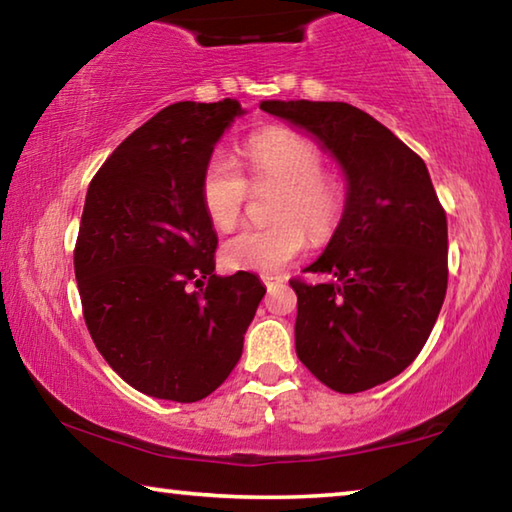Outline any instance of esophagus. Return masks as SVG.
Masks as SVG:
<instances>
[{
	"mask_svg": "<svg viewBox=\"0 0 512 512\" xmlns=\"http://www.w3.org/2000/svg\"><path fill=\"white\" fill-rule=\"evenodd\" d=\"M280 284H282L280 277H264V287L268 293H273L277 287H280Z\"/></svg>",
	"mask_w": 512,
	"mask_h": 512,
	"instance_id": "obj_1",
	"label": "esophagus"
}]
</instances>
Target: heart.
Here are the masks:
<instances>
[{"instance_id": "obj_1", "label": "heart", "mask_w": 512, "mask_h": 512, "mask_svg": "<svg viewBox=\"0 0 512 512\" xmlns=\"http://www.w3.org/2000/svg\"><path fill=\"white\" fill-rule=\"evenodd\" d=\"M248 180L225 155H214L201 176V203L219 230L235 228L244 214L250 187L277 185L268 225H253L230 237L221 262L230 271L277 273L314 241L339 230L348 210V189L336 173L325 169V155L309 137L271 128L246 144Z\"/></svg>"}]
</instances>
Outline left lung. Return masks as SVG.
Wrapping results in <instances>:
<instances>
[{
  "mask_svg": "<svg viewBox=\"0 0 512 512\" xmlns=\"http://www.w3.org/2000/svg\"><path fill=\"white\" fill-rule=\"evenodd\" d=\"M268 115L316 135L348 176V210L305 273L296 352L336 393L393 379L427 343L447 291V214L427 164L368 112L343 101H264Z\"/></svg>",
  "mask_w": 512,
  "mask_h": 512,
  "instance_id": "8db88e82",
  "label": "left lung"
}]
</instances>
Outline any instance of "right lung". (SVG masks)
<instances>
[{"instance_id": "add662e5", "label": "right lung", "mask_w": 512, "mask_h": 512, "mask_svg": "<svg viewBox=\"0 0 512 512\" xmlns=\"http://www.w3.org/2000/svg\"><path fill=\"white\" fill-rule=\"evenodd\" d=\"M237 99L178 101L121 142L85 196L74 273L101 357L140 393L198 402L244 350L266 289L255 275H214L219 241L201 176Z\"/></svg>"}]
</instances>
